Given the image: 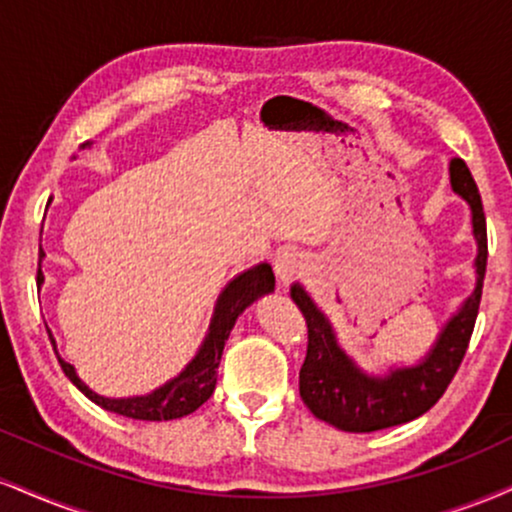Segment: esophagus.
Listing matches in <instances>:
<instances>
[{
	"mask_svg": "<svg viewBox=\"0 0 512 512\" xmlns=\"http://www.w3.org/2000/svg\"><path fill=\"white\" fill-rule=\"evenodd\" d=\"M305 269H307V257L295 248L281 250L274 260V272H276V276H279L281 283L298 279Z\"/></svg>",
	"mask_w": 512,
	"mask_h": 512,
	"instance_id": "1",
	"label": "esophagus"
}]
</instances>
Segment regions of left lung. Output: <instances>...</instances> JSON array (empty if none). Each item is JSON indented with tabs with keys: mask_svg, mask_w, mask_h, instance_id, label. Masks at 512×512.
Masks as SVG:
<instances>
[{
	"mask_svg": "<svg viewBox=\"0 0 512 512\" xmlns=\"http://www.w3.org/2000/svg\"><path fill=\"white\" fill-rule=\"evenodd\" d=\"M451 186L472 209V233L477 240V286L460 310L448 319L422 362L393 367L386 374H367L338 346L334 326L300 283L291 286L293 303L307 322V355L300 367V398L319 420L341 432H379L420 417L446 393L477 322L486 272V217L477 183L463 159H451Z\"/></svg>",
	"mask_w": 512,
	"mask_h": 512,
	"instance_id": "left-lung-1",
	"label": "left lung"
}]
</instances>
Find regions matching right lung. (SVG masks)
Segmentation results:
<instances>
[{"mask_svg": "<svg viewBox=\"0 0 512 512\" xmlns=\"http://www.w3.org/2000/svg\"><path fill=\"white\" fill-rule=\"evenodd\" d=\"M90 143H83L85 147ZM45 257V252L40 248V260ZM45 281V274L38 267V286ZM274 291V272L267 262L257 264V267L248 269V272L238 274L236 279L229 281V286L224 288L217 300V307H214L212 324H209V331L202 341L200 350L193 360L188 362L186 369H183L178 377L166 381L164 386H159L147 396H133V398H107L100 396L85 386L80 377L76 374V367L69 365L66 360H61L59 353V365L64 369V374L73 381V386H78V391H83L92 403H97L100 408L116 412V415L131 417V420H147V422H162V420H178V417H186L190 412L200 408L205 400L214 393V386H217V372L221 353H224L226 341H229V334L236 324V319L243 315L245 307H250L257 298L264 293ZM49 341H52L54 350H57V343H54L52 331L47 329Z\"/></svg>", "mask_w": 512, "mask_h": 512, "instance_id": "1", "label": "right lung"}]
</instances>
